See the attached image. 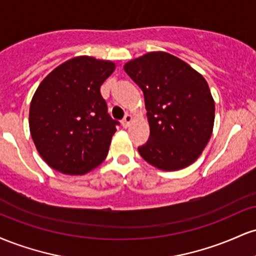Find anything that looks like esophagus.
<instances>
[{"mask_svg": "<svg viewBox=\"0 0 256 256\" xmlns=\"http://www.w3.org/2000/svg\"><path fill=\"white\" fill-rule=\"evenodd\" d=\"M131 122H132V116H131V114L126 113L125 116H124V119H122V126H124V128H128V126L130 125Z\"/></svg>", "mask_w": 256, "mask_h": 256, "instance_id": "obj_1", "label": "esophagus"}]
</instances>
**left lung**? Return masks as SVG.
Here are the masks:
<instances>
[{"mask_svg": "<svg viewBox=\"0 0 256 256\" xmlns=\"http://www.w3.org/2000/svg\"><path fill=\"white\" fill-rule=\"evenodd\" d=\"M144 95L150 134L138 152L146 162L176 171L201 155L212 136L214 101L206 79L180 58L152 52L124 66Z\"/></svg>", "mask_w": 256, "mask_h": 256, "instance_id": "8db88e82", "label": "left lung"}]
</instances>
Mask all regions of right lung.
<instances>
[{
	"label": "right lung",
	"mask_w": 256,
	"mask_h": 256,
	"mask_svg": "<svg viewBox=\"0 0 256 256\" xmlns=\"http://www.w3.org/2000/svg\"><path fill=\"white\" fill-rule=\"evenodd\" d=\"M110 61L79 56L43 79L30 106L32 140L43 160L64 174H85L104 160L120 122L108 114L100 88Z\"/></svg>",
	"instance_id": "right-lung-1"
}]
</instances>
